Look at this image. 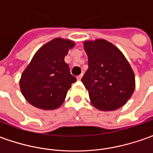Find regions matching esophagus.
<instances>
[{
    "instance_id": "esophagus-1",
    "label": "esophagus",
    "mask_w": 153,
    "mask_h": 153,
    "mask_svg": "<svg viewBox=\"0 0 153 153\" xmlns=\"http://www.w3.org/2000/svg\"><path fill=\"white\" fill-rule=\"evenodd\" d=\"M82 76H83V74L79 75V76H77V77H76V79H77V80H78V81H80V80H81V79H82Z\"/></svg>"
}]
</instances>
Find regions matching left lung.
Instances as JSON below:
<instances>
[{
    "label": "left lung",
    "instance_id": "obj_1",
    "mask_svg": "<svg viewBox=\"0 0 153 153\" xmlns=\"http://www.w3.org/2000/svg\"><path fill=\"white\" fill-rule=\"evenodd\" d=\"M88 69L82 78L91 103L102 111L124 105L135 89V76L122 52L105 39L85 41Z\"/></svg>",
    "mask_w": 153,
    "mask_h": 153
}]
</instances>
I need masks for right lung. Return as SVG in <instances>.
Wrapping results in <instances>:
<instances>
[{"label": "right lung", "mask_w": 153, "mask_h": 153, "mask_svg": "<svg viewBox=\"0 0 153 153\" xmlns=\"http://www.w3.org/2000/svg\"><path fill=\"white\" fill-rule=\"evenodd\" d=\"M74 46L71 40L56 38L34 54L19 80L21 93L32 105L50 110L64 102L71 84L76 82L64 61Z\"/></svg>", "instance_id": "right-lung-1"}]
</instances>
